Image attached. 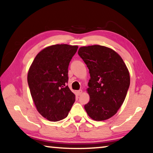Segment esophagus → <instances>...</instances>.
<instances>
[{"label":"esophagus","instance_id":"1","mask_svg":"<svg viewBox=\"0 0 153 153\" xmlns=\"http://www.w3.org/2000/svg\"><path fill=\"white\" fill-rule=\"evenodd\" d=\"M82 93V90H78V91H76V94H77V95H78V96H81Z\"/></svg>","mask_w":153,"mask_h":153}]
</instances>
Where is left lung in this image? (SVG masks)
<instances>
[{"label": "left lung", "instance_id": "1", "mask_svg": "<svg viewBox=\"0 0 153 153\" xmlns=\"http://www.w3.org/2000/svg\"><path fill=\"white\" fill-rule=\"evenodd\" d=\"M78 53L90 74L87 89L90 99L84 106L87 114L97 121L111 118L126 99L130 84L128 68L122 57L109 47H81Z\"/></svg>", "mask_w": 153, "mask_h": 153}]
</instances>
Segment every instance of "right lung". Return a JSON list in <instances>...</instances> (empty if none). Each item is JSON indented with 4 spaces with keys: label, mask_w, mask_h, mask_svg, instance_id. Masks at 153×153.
Returning a JSON list of instances; mask_svg holds the SVG:
<instances>
[{
    "label": "right lung",
    "mask_w": 153,
    "mask_h": 153,
    "mask_svg": "<svg viewBox=\"0 0 153 153\" xmlns=\"http://www.w3.org/2000/svg\"><path fill=\"white\" fill-rule=\"evenodd\" d=\"M77 45L57 44L42 49L27 72V82L37 111L50 121L68 116L75 95L66 85L68 68Z\"/></svg>",
    "instance_id": "obj_1"
}]
</instances>
